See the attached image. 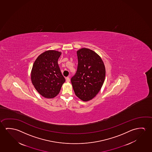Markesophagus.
I'll return each mask as SVG.
<instances>
[{"instance_id": "34e87169", "label": "esophagus", "mask_w": 152, "mask_h": 152, "mask_svg": "<svg viewBox=\"0 0 152 152\" xmlns=\"http://www.w3.org/2000/svg\"><path fill=\"white\" fill-rule=\"evenodd\" d=\"M66 80L67 82H70V78L69 77H66Z\"/></svg>"}]
</instances>
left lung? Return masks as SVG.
I'll use <instances>...</instances> for the list:
<instances>
[{"mask_svg":"<svg viewBox=\"0 0 152 152\" xmlns=\"http://www.w3.org/2000/svg\"><path fill=\"white\" fill-rule=\"evenodd\" d=\"M77 55V71L72 77L71 82L77 97L88 101L96 95L103 84L104 65L100 56L89 49H80Z\"/></svg>","mask_w":152,"mask_h":152,"instance_id":"obj_1","label":"left lung"}]
</instances>
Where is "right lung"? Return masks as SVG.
<instances>
[{
    "label": "right lung",
    "mask_w": 152,
    "mask_h": 152,
    "mask_svg": "<svg viewBox=\"0 0 152 152\" xmlns=\"http://www.w3.org/2000/svg\"><path fill=\"white\" fill-rule=\"evenodd\" d=\"M61 53L48 50L37 58L33 65L31 80L35 89L43 97L51 99L60 92L65 78L58 60Z\"/></svg>",
    "instance_id": "1"
}]
</instances>
